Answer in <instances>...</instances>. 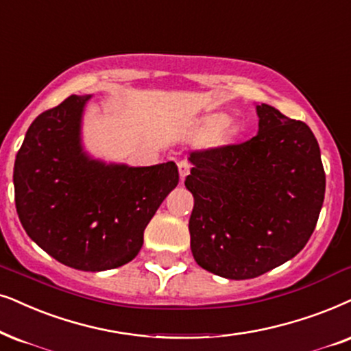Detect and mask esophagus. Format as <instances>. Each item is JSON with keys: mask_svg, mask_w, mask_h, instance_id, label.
Listing matches in <instances>:
<instances>
[{"mask_svg": "<svg viewBox=\"0 0 351 351\" xmlns=\"http://www.w3.org/2000/svg\"><path fill=\"white\" fill-rule=\"evenodd\" d=\"M190 162L189 161H180L179 162V174H180V179L184 180L186 176H189V172H190Z\"/></svg>", "mask_w": 351, "mask_h": 351, "instance_id": "esophagus-1", "label": "esophagus"}]
</instances>
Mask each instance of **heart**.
Here are the masks:
<instances>
[{"instance_id": "1", "label": "heart", "mask_w": 351, "mask_h": 351, "mask_svg": "<svg viewBox=\"0 0 351 351\" xmlns=\"http://www.w3.org/2000/svg\"><path fill=\"white\" fill-rule=\"evenodd\" d=\"M226 121H227V117H226L224 114L211 116V117H209V119L206 121V125H204V127H206L208 132L217 130V129H221V127L226 124Z\"/></svg>"}]
</instances>
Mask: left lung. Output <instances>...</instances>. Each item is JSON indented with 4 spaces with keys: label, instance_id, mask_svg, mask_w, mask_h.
<instances>
[{
    "label": "left lung",
    "instance_id": "obj_1",
    "mask_svg": "<svg viewBox=\"0 0 351 351\" xmlns=\"http://www.w3.org/2000/svg\"><path fill=\"white\" fill-rule=\"evenodd\" d=\"M248 142L190 154V248L203 269L253 279L302 252L326 192L316 136L302 121L256 104Z\"/></svg>",
    "mask_w": 351,
    "mask_h": 351
}]
</instances>
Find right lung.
I'll list each match as a JSON object with an SVG mask.
<instances>
[{
	"label": "right lung",
	"mask_w": 351,
	"mask_h": 351,
	"mask_svg": "<svg viewBox=\"0 0 351 351\" xmlns=\"http://www.w3.org/2000/svg\"><path fill=\"white\" fill-rule=\"evenodd\" d=\"M92 95H72L32 122L14 162L16 209L27 235L80 271L132 261L159 204L179 184L174 161L132 167L90 156L82 121Z\"/></svg>",
	"instance_id": "obj_1"
}]
</instances>
